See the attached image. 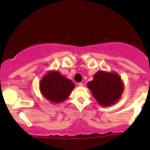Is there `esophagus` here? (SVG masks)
<instances>
[{"mask_svg": "<svg viewBox=\"0 0 150 150\" xmlns=\"http://www.w3.org/2000/svg\"><path fill=\"white\" fill-rule=\"evenodd\" d=\"M77 85L79 86V87H82L84 86V85L82 83H81V82H80V83H78L77 84Z\"/></svg>", "mask_w": 150, "mask_h": 150, "instance_id": "1", "label": "esophagus"}]
</instances>
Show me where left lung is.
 <instances>
[{
    "instance_id": "left-lung-1",
    "label": "left lung",
    "mask_w": 150,
    "mask_h": 150,
    "mask_svg": "<svg viewBox=\"0 0 150 150\" xmlns=\"http://www.w3.org/2000/svg\"><path fill=\"white\" fill-rule=\"evenodd\" d=\"M87 86L101 106L116 104L124 90V84L118 73L104 70H99Z\"/></svg>"
}]
</instances>
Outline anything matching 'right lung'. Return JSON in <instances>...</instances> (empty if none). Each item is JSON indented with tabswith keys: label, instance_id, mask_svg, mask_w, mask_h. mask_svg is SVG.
<instances>
[{
	"label": "right lung",
	"instance_id": "obj_1",
	"mask_svg": "<svg viewBox=\"0 0 150 150\" xmlns=\"http://www.w3.org/2000/svg\"><path fill=\"white\" fill-rule=\"evenodd\" d=\"M74 88L73 82L61 75L58 70L49 71L39 82L42 94L53 104H58L66 100Z\"/></svg>",
	"mask_w": 150,
	"mask_h": 150
}]
</instances>
